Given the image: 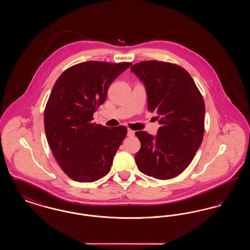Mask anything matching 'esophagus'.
<instances>
[{
    "label": "esophagus",
    "instance_id": "esophagus-1",
    "mask_svg": "<svg viewBox=\"0 0 250 250\" xmlns=\"http://www.w3.org/2000/svg\"><path fill=\"white\" fill-rule=\"evenodd\" d=\"M134 135H135V131L131 130V129L127 130V136L128 137H133Z\"/></svg>",
    "mask_w": 250,
    "mask_h": 250
}]
</instances>
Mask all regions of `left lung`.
Here are the masks:
<instances>
[{
  "mask_svg": "<svg viewBox=\"0 0 250 250\" xmlns=\"http://www.w3.org/2000/svg\"><path fill=\"white\" fill-rule=\"evenodd\" d=\"M144 84L148 109L157 112L155 136L136 132L141 149L135 155L139 169L159 179L176 177L190 164L202 144L205 105L189 73L165 62L145 61L131 66Z\"/></svg>",
  "mask_w": 250,
  "mask_h": 250,
  "instance_id": "left-lung-1",
  "label": "left lung"
}]
</instances>
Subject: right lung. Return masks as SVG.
Returning <instances> with one entry per match:
<instances>
[{"mask_svg":"<svg viewBox=\"0 0 250 250\" xmlns=\"http://www.w3.org/2000/svg\"><path fill=\"white\" fill-rule=\"evenodd\" d=\"M130 65L85 62L66 69L54 84L44 112L45 132L55 159L72 180L92 183L110 170L127 129L96 125L93 115L109 85Z\"/></svg>","mask_w":250,"mask_h":250,"instance_id":"obj_1","label":"right lung"}]
</instances>
